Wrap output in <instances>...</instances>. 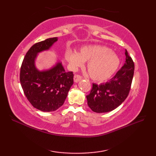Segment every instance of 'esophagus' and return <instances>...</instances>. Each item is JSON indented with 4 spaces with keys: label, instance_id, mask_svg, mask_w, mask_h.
I'll return each mask as SVG.
<instances>
[{
    "label": "esophagus",
    "instance_id": "34e87169",
    "mask_svg": "<svg viewBox=\"0 0 156 156\" xmlns=\"http://www.w3.org/2000/svg\"><path fill=\"white\" fill-rule=\"evenodd\" d=\"M82 80V76L80 75H78V74H76L74 76V80L75 82H78L80 80Z\"/></svg>",
    "mask_w": 156,
    "mask_h": 156
}]
</instances>
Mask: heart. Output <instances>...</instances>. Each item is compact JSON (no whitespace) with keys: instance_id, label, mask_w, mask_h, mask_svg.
Returning a JSON list of instances; mask_svg holds the SVG:
<instances>
[{"instance_id":"heart-1","label":"heart","mask_w":156,"mask_h":156,"mask_svg":"<svg viewBox=\"0 0 156 156\" xmlns=\"http://www.w3.org/2000/svg\"><path fill=\"white\" fill-rule=\"evenodd\" d=\"M72 69L88 62L87 70L94 81L102 82L112 77L120 65L119 56L105 45H90L82 47L79 53L72 51L68 55Z\"/></svg>"}]
</instances>
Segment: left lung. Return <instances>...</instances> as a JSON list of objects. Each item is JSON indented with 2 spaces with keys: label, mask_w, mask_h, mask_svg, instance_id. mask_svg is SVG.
Returning a JSON list of instances; mask_svg holds the SVG:
<instances>
[{
  "label": "left lung",
  "mask_w": 156,
  "mask_h": 156,
  "mask_svg": "<svg viewBox=\"0 0 156 156\" xmlns=\"http://www.w3.org/2000/svg\"><path fill=\"white\" fill-rule=\"evenodd\" d=\"M123 66L108 82L92 84L90 93L87 96L88 107L98 113L113 111L122 104L129 93L134 74V62L125 49Z\"/></svg>",
  "instance_id": "left-lung-1"
}]
</instances>
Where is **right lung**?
<instances>
[{"instance_id": "obj_1", "label": "right lung", "mask_w": 156, "mask_h": 156, "mask_svg": "<svg viewBox=\"0 0 156 156\" xmlns=\"http://www.w3.org/2000/svg\"><path fill=\"white\" fill-rule=\"evenodd\" d=\"M57 41L58 37L49 38L33 45L23 59L20 72V82L27 100L44 112L54 111L62 107L74 83L73 72H66L61 62L43 71L35 66L39 53L48 50Z\"/></svg>"}]
</instances>
